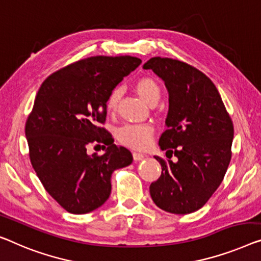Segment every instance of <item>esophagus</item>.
<instances>
[{"label": "esophagus", "instance_id": "1", "mask_svg": "<svg viewBox=\"0 0 261 261\" xmlns=\"http://www.w3.org/2000/svg\"><path fill=\"white\" fill-rule=\"evenodd\" d=\"M144 158H145V154H143V153H139V152H134V159H135L136 162L143 161Z\"/></svg>", "mask_w": 261, "mask_h": 261}]
</instances>
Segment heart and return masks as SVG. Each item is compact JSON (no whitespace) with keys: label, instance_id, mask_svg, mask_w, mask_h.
I'll return each instance as SVG.
<instances>
[{"label":"heart","instance_id":"heart-1","mask_svg":"<svg viewBox=\"0 0 261 261\" xmlns=\"http://www.w3.org/2000/svg\"><path fill=\"white\" fill-rule=\"evenodd\" d=\"M136 90L149 106L161 99L159 85L151 79H141L136 82ZM120 93H122V89L119 87L114 88L109 93L106 103L109 112H114L116 110L120 98ZM152 132V126L149 124H125L117 130V138L120 143L125 144V145L141 149L150 143Z\"/></svg>","mask_w":261,"mask_h":261}]
</instances>
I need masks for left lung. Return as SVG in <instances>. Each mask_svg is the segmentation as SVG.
Wrapping results in <instances>:
<instances>
[{"label": "left lung", "instance_id": "1", "mask_svg": "<svg viewBox=\"0 0 261 261\" xmlns=\"http://www.w3.org/2000/svg\"><path fill=\"white\" fill-rule=\"evenodd\" d=\"M143 69L152 70L168 90L166 130L158 144L168 150L166 157H177L172 162L154 155L162 174L151 182V198L166 212L188 215L203 207L226 173L232 120L216 85L198 69L162 57H152Z\"/></svg>", "mask_w": 261, "mask_h": 261}]
</instances>
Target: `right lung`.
Listing matches in <instances>:
<instances>
[{
	"label": "right lung",
	"instance_id": "obj_1",
	"mask_svg": "<svg viewBox=\"0 0 261 261\" xmlns=\"http://www.w3.org/2000/svg\"><path fill=\"white\" fill-rule=\"evenodd\" d=\"M141 63L129 55L85 58L54 72L37 92L25 124L31 165L46 192L70 213L102 206L111 193L112 172L134 161L100 124L109 93ZM92 142L108 145L106 153L89 155Z\"/></svg>",
	"mask_w": 261,
	"mask_h": 261
}]
</instances>
